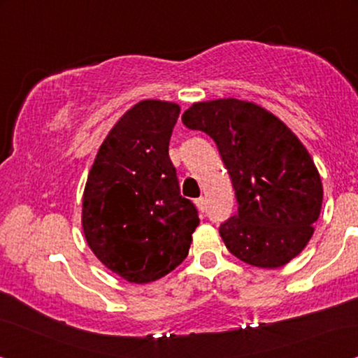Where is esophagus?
Listing matches in <instances>:
<instances>
[{"mask_svg":"<svg viewBox=\"0 0 358 358\" xmlns=\"http://www.w3.org/2000/svg\"><path fill=\"white\" fill-rule=\"evenodd\" d=\"M195 205H197V208L200 210V212H205V199L203 197L195 200Z\"/></svg>","mask_w":358,"mask_h":358,"instance_id":"esophagus-1","label":"esophagus"}]
</instances>
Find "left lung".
Returning <instances> with one entry per match:
<instances>
[{"label": "left lung", "instance_id": "1", "mask_svg": "<svg viewBox=\"0 0 358 358\" xmlns=\"http://www.w3.org/2000/svg\"><path fill=\"white\" fill-rule=\"evenodd\" d=\"M187 129L205 131L231 178L238 212L220 236L239 261L277 268L296 257L321 213L322 184L296 135L254 102H195L182 114Z\"/></svg>", "mask_w": 358, "mask_h": 358}]
</instances>
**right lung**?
<instances>
[{"label": "right lung", "mask_w": 358, "mask_h": 358, "mask_svg": "<svg viewBox=\"0 0 358 358\" xmlns=\"http://www.w3.org/2000/svg\"><path fill=\"white\" fill-rule=\"evenodd\" d=\"M180 107L146 99L102 141L83 194L87 246L112 272L148 283L187 257L199 213L179 190L169 140Z\"/></svg>", "instance_id": "1"}]
</instances>
